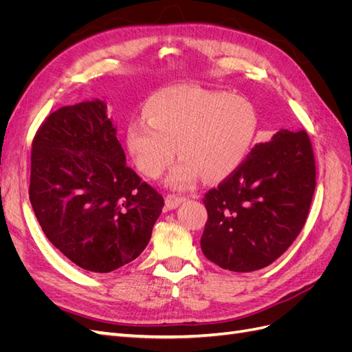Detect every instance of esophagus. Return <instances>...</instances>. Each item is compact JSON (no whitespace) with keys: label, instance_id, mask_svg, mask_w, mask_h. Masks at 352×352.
<instances>
[{"label":"esophagus","instance_id":"esophagus-1","mask_svg":"<svg viewBox=\"0 0 352 352\" xmlns=\"http://www.w3.org/2000/svg\"><path fill=\"white\" fill-rule=\"evenodd\" d=\"M180 202H184V198L175 195V194H167L166 195V207L167 210H173L180 206Z\"/></svg>","mask_w":352,"mask_h":352}]
</instances>
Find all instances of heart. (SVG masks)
I'll return each instance as SVG.
<instances>
[{
	"label": "heart",
	"mask_w": 352,
	"mask_h": 352,
	"mask_svg": "<svg viewBox=\"0 0 352 352\" xmlns=\"http://www.w3.org/2000/svg\"><path fill=\"white\" fill-rule=\"evenodd\" d=\"M146 119L127 127V146L135 164L148 177H158L179 162L167 182L173 188L229 176L247 158L258 129L254 105L239 95L189 85L162 89L150 98ZM177 146H174V144Z\"/></svg>",
	"instance_id": "heart-1"
}]
</instances>
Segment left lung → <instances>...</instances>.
Listing matches in <instances>:
<instances>
[{
  "label": "left lung",
  "mask_w": 352,
  "mask_h": 352,
  "mask_svg": "<svg viewBox=\"0 0 352 352\" xmlns=\"http://www.w3.org/2000/svg\"><path fill=\"white\" fill-rule=\"evenodd\" d=\"M314 188L310 138L280 129L202 198L208 212L202 252L230 272L267 267L300 235Z\"/></svg>",
  "instance_id": "8db88e82"
}]
</instances>
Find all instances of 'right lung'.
<instances>
[{"mask_svg": "<svg viewBox=\"0 0 352 352\" xmlns=\"http://www.w3.org/2000/svg\"><path fill=\"white\" fill-rule=\"evenodd\" d=\"M124 160L100 100L51 113L32 141V208L51 243L85 270L133 261L164 206Z\"/></svg>", "mask_w": 352, "mask_h": 352, "instance_id": "right-lung-1", "label": "right lung"}]
</instances>
